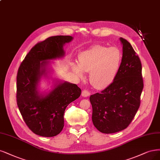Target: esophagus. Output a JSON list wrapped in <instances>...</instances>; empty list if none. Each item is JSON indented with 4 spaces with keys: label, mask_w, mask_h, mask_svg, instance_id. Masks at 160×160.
I'll return each mask as SVG.
<instances>
[{
    "label": "esophagus",
    "mask_w": 160,
    "mask_h": 160,
    "mask_svg": "<svg viewBox=\"0 0 160 160\" xmlns=\"http://www.w3.org/2000/svg\"><path fill=\"white\" fill-rule=\"evenodd\" d=\"M82 96L84 97H89V96H90V92L89 91L85 89L82 91Z\"/></svg>",
    "instance_id": "esophagus-1"
}]
</instances>
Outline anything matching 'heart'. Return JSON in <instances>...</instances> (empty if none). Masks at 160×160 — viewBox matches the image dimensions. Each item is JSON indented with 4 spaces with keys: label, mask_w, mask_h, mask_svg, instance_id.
Masks as SVG:
<instances>
[{
    "label": "heart",
    "mask_w": 160,
    "mask_h": 160,
    "mask_svg": "<svg viewBox=\"0 0 160 160\" xmlns=\"http://www.w3.org/2000/svg\"><path fill=\"white\" fill-rule=\"evenodd\" d=\"M79 65L71 64V68L79 79L85 78L89 73V81L93 87L106 89L115 79L122 60V53L117 47L107 48L95 45L80 53Z\"/></svg>",
    "instance_id": "1"
}]
</instances>
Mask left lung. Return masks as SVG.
<instances>
[{
  "label": "left lung",
  "mask_w": 160,
  "mask_h": 160,
  "mask_svg": "<svg viewBox=\"0 0 160 160\" xmlns=\"http://www.w3.org/2000/svg\"><path fill=\"white\" fill-rule=\"evenodd\" d=\"M122 60L112 83L100 93L90 96L92 121L104 134L116 133L126 128L140 107L144 87L142 63L130 43L120 38Z\"/></svg>",
  "instance_id": "1"
}]
</instances>
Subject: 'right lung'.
<instances>
[{"label":"right lung","instance_id":"add662e5","mask_svg":"<svg viewBox=\"0 0 160 160\" xmlns=\"http://www.w3.org/2000/svg\"><path fill=\"white\" fill-rule=\"evenodd\" d=\"M72 40L70 36L48 38L31 49L18 68L17 104L28 127L37 135L53 137L61 132L66 107L81 95L80 88L67 81H58L46 94H41L38 87L42 77H48L47 60L63 58V46Z\"/></svg>","mask_w":160,"mask_h":160}]
</instances>
